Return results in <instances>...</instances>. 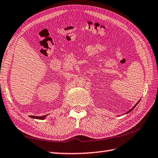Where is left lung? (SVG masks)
I'll use <instances>...</instances> for the list:
<instances>
[{
	"label": "left lung",
	"mask_w": 158,
	"mask_h": 158,
	"mask_svg": "<svg viewBox=\"0 0 158 158\" xmlns=\"http://www.w3.org/2000/svg\"><path fill=\"white\" fill-rule=\"evenodd\" d=\"M139 101H138V103H136V104H135V106H134V107H132V108H131V110H129V111H128V112H127V113H129V112H131V110H134V108H135V106H137V104H138V103H139ZM127 113H126V114H127Z\"/></svg>",
	"instance_id": "obj_1"
}]
</instances>
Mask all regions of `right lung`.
Wrapping results in <instances>:
<instances>
[{"mask_svg": "<svg viewBox=\"0 0 158 158\" xmlns=\"http://www.w3.org/2000/svg\"><path fill=\"white\" fill-rule=\"evenodd\" d=\"M31 118H36V119H40V120H42V119H44L46 118V115L44 116H29Z\"/></svg>", "mask_w": 158, "mask_h": 158, "instance_id": "add662e5", "label": "right lung"}]
</instances>
